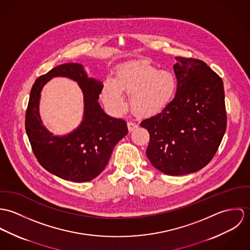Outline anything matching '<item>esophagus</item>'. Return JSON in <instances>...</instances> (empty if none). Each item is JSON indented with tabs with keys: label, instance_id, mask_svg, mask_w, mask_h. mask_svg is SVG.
<instances>
[{
	"label": "esophagus",
	"instance_id": "34e87169",
	"mask_svg": "<svg viewBox=\"0 0 250 250\" xmlns=\"http://www.w3.org/2000/svg\"><path fill=\"white\" fill-rule=\"evenodd\" d=\"M137 126H138L137 124H135V123H133V122H127V127H128V130H129V131L134 130Z\"/></svg>",
	"mask_w": 250,
	"mask_h": 250
}]
</instances>
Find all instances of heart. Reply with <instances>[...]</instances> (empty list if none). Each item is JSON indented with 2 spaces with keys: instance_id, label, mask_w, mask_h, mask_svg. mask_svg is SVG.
Listing matches in <instances>:
<instances>
[{
  "instance_id": "obj_1",
  "label": "heart",
  "mask_w": 250,
  "mask_h": 250,
  "mask_svg": "<svg viewBox=\"0 0 250 250\" xmlns=\"http://www.w3.org/2000/svg\"><path fill=\"white\" fill-rule=\"evenodd\" d=\"M177 90L175 75L161 70L147 60H137L123 65L114 82L107 81L103 100L109 108L121 111L125 106L122 92L130 96L132 110L141 116H152L163 111Z\"/></svg>"
}]
</instances>
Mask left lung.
<instances>
[{"mask_svg": "<svg viewBox=\"0 0 250 250\" xmlns=\"http://www.w3.org/2000/svg\"><path fill=\"white\" fill-rule=\"evenodd\" d=\"M174 99L140 125L147 129L146 156L167 175H183L206 166L226 130L222 79L199 59L175 57Z\"/></svg>", "mask_w": 250, "mask_h": 250, "instance_id": "8db88e82", "label": "left lung"}]
</instances>
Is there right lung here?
I'll return each instance as SVG.
<instances>
[{
    "label": "right lung",
    "instance_id": "1",
    "mask_svg": "<svg viewBox=\"0 0 250 250\" xmlns=\"http://www.w3.org/2000/svg\"><path fill=\"white\" fill-rule=\"evenodd\" d=\"M55 76L77 81L84 93V116L81 125L65 137H54L42 125L39 100L42 86ZM104 84L88 78L78 63L56 66L36 79L26 112V131L39 164L56 176L87 182L97 177L108 163L116 144L127 134L126 123L106 115L98 103Z\"/></svg>",
    "mask_w": 250,
    "mask_h": 250
}]
</instances>
